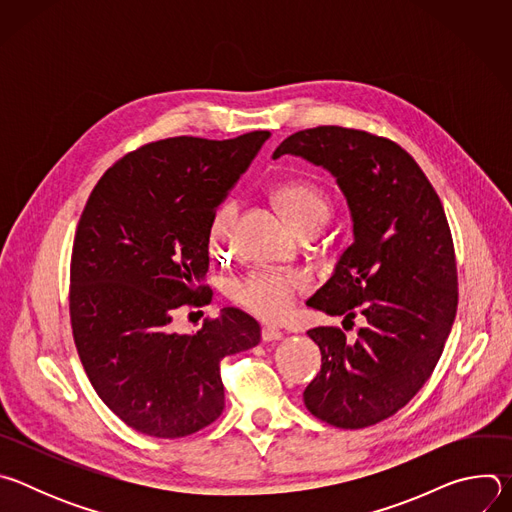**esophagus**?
Here are the masks:
<instances>
[{
    "instance_id": "34e87169",
    "label": "esophagus",
    "mask_w": 512,
    "mask_h": 512,
    "mask_svg": "<svg viewBox=\"0 0 512 512\" xmlns=\"http://www.w3.org/2000/svg\"><path fill=\"white\" fill-rule=\"evenodd\" d=\"M261 338L265 342H273V340H281L283 338V332L279 328H273V326H263L261 328Z\"/></svg>"
}]
</instances>
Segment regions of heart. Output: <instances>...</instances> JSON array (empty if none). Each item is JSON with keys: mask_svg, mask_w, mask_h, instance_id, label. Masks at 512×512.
<instances>
[{"mask_svg": "<svg viewBox=\"0 0 512 512\" xmlns=\"http://www.w3.org/2000/svg\"><path fill=\"white\" fill-rule=\"evenodd\" d=\"M271 198L287 218V223L300 235H316L332 214L330 194L312 180L283 182L271 192ZM235 223V202H225L216 208L208 227L210 247L216 253H225L233 247ZM308 287L310 279L300 271L251 269L231 283L229 296L249 314L275 322L289 314L296 296Z\"/></svg>", "mask_w": 512, "mask_h": 512, "instance_id": "heart-1", "label": "heart"}]
</instances>
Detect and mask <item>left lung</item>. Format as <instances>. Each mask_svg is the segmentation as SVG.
<instances>
[{"instance_id":"obj_1","label":"left lung","mask_w":512,"mask_h":512,"mask_svg":"<svg viewBox=\"0 0 512 512\" xmlns=\"http://www.w3.org/2000/svg\"><path fill=\"white\" fill-rule=\"evenodd\" d=\"M336 176L354 241L306 302L330 316L367 320L354 342L336 326L308 330L322 369L304 391L308 411L340 429L375 425L405 407L433 373L458 310L454 241L440 196L399 143L320 125L281 141Z\"/></svg>"}]
</instances>
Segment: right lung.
I'll list each match as a JSON object with an SVG mask.
<instances>
[{
    "label": "right lung",
    "mask_w": 512,
    "mask_h": 512,
    "mask_svg": "<svg viewBox=\"0 0 512 512\" xmlns=\"http://www.w3.org/2000/svg\"><path fill=\"white\" fill-rule=\"evenodd\" d=\"M269 131L235 139L170 137L117 160L93 188L70 257V326L103 403L139 433L192 435L221 417V360L261 328L223 308L194 334L174 314L206 306L208 227Z\"/></svg>",
    "instance_id": "add662e5"
}]
</instances>
